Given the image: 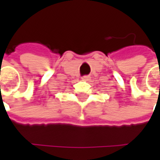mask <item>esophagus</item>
Wrapping results in <instances>:
<instances>
[{
	"mask_svg": "<svg viewBox=\"0 0 160 160\" xmlns=\"http://www.w3.org/2000/svg\"><path fill=\"white\" fill-rule=\"evenodd\" d=\"M81 79H82V80H83V81H88V80H90L91 77L89 76V75H85V76L82 77Z\"/></svg>",
	"mask_w": 160,
	"mask_h": 160,
	"instance_id": "obj_1",
	"label": "esophagus"
}]
</instances>
